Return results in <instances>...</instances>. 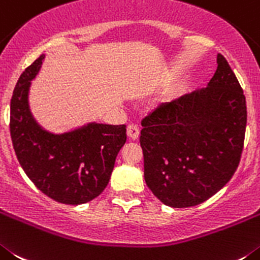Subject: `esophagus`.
I'll list each match as a JSON object with an SVG mask.
<instances>
[{
  "label": "esophagus",
  "instance_id": "34e87169",
  "mask_svg": "<svg viewBox=\"0 0 260 260\" xmlns=\"http://www.w3.org/2000/svg\"><path fill=\"white\" fill-rule=\"evenodd\" d=\"M127 135H128V137H129L131 140H133V141H135V140H137V139H139V136H140L139 127H137V125H133V124L128 125V127H127Z\"/></svg>",
  "mask_w": 260,
  "mask_h": 260
}]
</instances>
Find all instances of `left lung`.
Instances as JSON below:
<instances>
[{
	"instance_id": "left-lung-1",
	"label": "left lung",
	"mask_w": 260,
	"mask_h": 260,
	"mask_svg": "<svg viewBox=\"0 0 260 260\" xmlns=\"http://www.w3.org/2000/svg\"><path fill=\"white\" fill-rule=\"evenodd\" d=\"M246 100L221 54L207 88L162 104L142 119L146 185L171 207L205 202L232 179L244 150Z\"/></svg>"
}]
</instances>
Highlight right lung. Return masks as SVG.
<instances>
[{
	"label": "right lung",
	"instance_id": "obj_1",
	"mask_svg": "<svg viewBox=\"0 0 260 260\" xmlns=\"http://www.w3.org/2000/svg\"><path fill=\"white\" fill-rule=\"evenodd\" d=\"M45 55L20 75L10 104V135L20 166L37 189L51 200L81 205L109 184L115 159L127 141L125 125L89 123L63 135L40 127L28 106L31 80Z\"/></svg>",
	"mask_w": 260,
	"mask_h": 260
}]
</instances>
